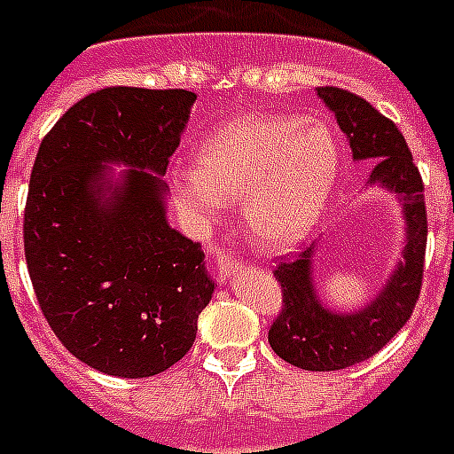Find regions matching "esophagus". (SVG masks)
Returning a JSON list of instances; mask_svg holds the SVG:
<instances>
[{"label": "esophagus", "mask_w": 454, "mask_h": 454, "mask_svg": "<svg viewBox=\"0 0 454 454\" xmlns=\"http://www.w3.org/2000/svg\"><path fill=\"white\" fill-rule=\"evenodd\" d=\"M238 268H242V261L228 256V254H219L216 256V270H219V279H228Z\"/></svg>", "instance_id": "esophagus-1"}]
</instances>
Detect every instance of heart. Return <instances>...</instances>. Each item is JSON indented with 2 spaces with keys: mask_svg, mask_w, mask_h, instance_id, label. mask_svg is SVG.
Instances as JSON below:
<instances>
[{
  "mask_svg": "<svg viewBox=\"0 0 454 454\" xmlns=\"http://www.w3.org/2000/svg\"><path fill=\"white\" fill-rule=\"evenodd\" d=\"M195 163L169 172L175 207L195 231L219 223L226 200H242L254 242L289 249L326 209L340 172L331 125L285 114H245L202 139Z\"/></svg>",
  "mask_w": 454,
  "mask_h": 454,
  "instance_id": "obj_1",
  "label": "heart"
}]
</instances>
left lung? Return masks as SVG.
I'll return each mask as SVG.
<instances>
[{
    "label": "left lung",
    "mask_w": 454,
    "mask_h": 454,
    "mask_svg": "<svg viewBox=\"0 0 454 454\" xmlns=\"http://www.w3.org/2000/svg\"><path fill=\"white\" fill-rule=\"evenodd\" d=\"M317 95L348 135L352 158L373 160L368 182L399 195L406 221L403 261L380 294L356 312H333L317 298L312 285L315 247L301 252L296 261L279 263L272 272L282 286V310L268 331L275 355L305 371H340L380 352L415 310L427 252L425 184L399 128L373 105L335 86H319Z\"/></svg>",
    "instance_id": "8db88e82"
}]
</instances>
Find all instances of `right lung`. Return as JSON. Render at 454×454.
<instances>
[{"instance_id":"add662e5","label":"right lung","mask_w":454,"mask_h":454,"mask_svg":"<svg viewBox=\"0 0 454 454\" xmlns=\"http://www.w3.org/2000/svg\"><path fill=\"white\" fill-rule=\"evenodd\" d=\"M195 93L112 86L42 139L25 202V259L48 326L106 375L149 378L193 348L212 301L200 242L165 216L169 156ZM105 162L131 168L114 184Z\"/></svg>"}]
</instances>
